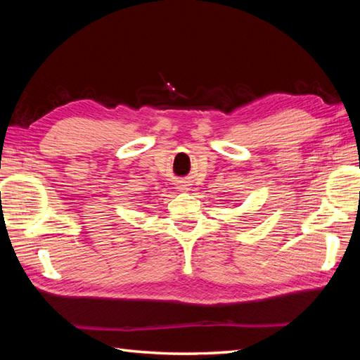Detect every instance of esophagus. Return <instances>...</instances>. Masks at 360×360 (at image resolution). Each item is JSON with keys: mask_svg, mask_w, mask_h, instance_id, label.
<instances>
[{"mask_svg": "<svg viewBox=\"0 0 360 360\" xmlns=\"http://www.w3.org/2000/svg\"><path fill=\"white\" fill-rule=\"evenodd\" d=\"M176 188H178L179 192H188V190H190L188 181H178V182H176Z\"/></svg>", "mask_w": 360, "mask_h": 360, "instance_id": "obj_1", "label": "esophagus"}]
</instances>
